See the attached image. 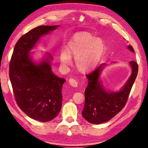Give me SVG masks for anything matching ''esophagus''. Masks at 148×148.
<instances>
[{
	"label": "esophagus",
	"instance_id": "1",
	"mask_svg": "<svg viewBox=\"0 0 148 148\" xmlns=\"http://www.w3.org/2000/svg\"><path fill=\"white\" fill-rule=\"evenodd\" d=\"M69 82L70 85H71V86H72V87H77V85H78V83H77V82L76 81V79L71 78V79H69Z\"/></svg>",
	"mask_w": 148,
	"mask_h": 148
}]
</instances>
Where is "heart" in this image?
<instances>
[{
	"label": "heart",
	"mask_w": 148,
	"mask_h": 148,
	"mask_svg": "<svg viewBox=\"0 0 148 148\" xmlns=\"http://www.w3.org/2000/svg\"><path fill=\"white\" fill-rule=\"evenodd\" d=\"M103 42L100 38L87 32L75 34L67 45V50L61 51V63L63 66L72 63L70 53L76 58V64L79 70L86 72L92 69L98 62L103 51Z\"/></svg>",
	"instance_id": "obj_1"
}]
</instances>
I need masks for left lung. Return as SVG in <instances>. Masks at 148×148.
<instances>
[{
	"label": "left lung",
	"instance_id": "obj_1",
	"mask_svg": "<svg viewBox=\"0 0 148 148\" xmlns=\"http://www.w3.org/2000/svg\"><path fill=\"white\" fill-rule=\"evenodd\" d=\"M128 48L135 52L132 46ZM130 63L132 66V74L124 87L118 92H106L99 82V76L103 63L86 75L88 82L85 90V101L82 116L88 122L99 124L107 122L124 107L138 74V66L136 61H131Z\"/></svg>",
	"mask_w": 148,
	"mask_h": 148
}]
</instances>
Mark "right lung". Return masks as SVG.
<instances>
[{
    "mask_svg": "<svg viewBox=\"0 0 148 148\" xmlns=\"http://www.w3.org/2000/svg\"><path fill=\"white\" fill-rule=\"evenodd\" d=\"M58 26H39L21 36L10 62L9 76L17 104L29 117L42 122L53 119L60 112L65 79L52 73L49 61L34 63L29 52L40 37Z\"/></svg>",
    "mask_w": 148,
    "mask_h": 148,
    "instance_id": "obj_1",
    "label": "right lung"
}]
</instances>
